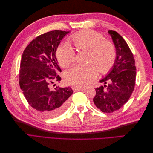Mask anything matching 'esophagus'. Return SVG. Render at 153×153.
I'll return each mask as SVG.
<instances>
[{"instance_id":"34e87169","label":"esophagus","mask_w":153,"mask_h":153,"mask_svg":"<svg viewBox=\"0 0 153 153\" xmlns=\"http://www.w3.org/2000/svg\"><path fill=\"white\" fill-rule=\"evenodd\" d=\"M73 91H82L85 89L84 87H76V86H74L73 87Z\"/></svg>"}]
</instances>
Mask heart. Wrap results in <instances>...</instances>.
<instances>
[{"instance_id": "1", "label": "heart", "mask_w": 153, "mask_h": 153, "mask_svg": "<svg viewBox=\"0 0 153 153\" xmlns=\"http://www.w3.org/2000/svg\"><path fill=\"white\" fill-rule=\"evenodd\" d=\"M104 40L102 35L91 30L80 31L73 36L76 48L89 53L88 61L94 63L103 73L110 70L116 57L114 45ZM56 56L60 66L66 68L73 61L75 53L70 45L64 43L58 47ZM97 75L98 69L94 64L78 65L68 69L64 74V79L68 84L81 87L89 84Z\"/></svg>"}]
</instances>
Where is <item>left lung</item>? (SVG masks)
Here are the masks:
<instances>
[{
    "label": "left lung",
    "mask_w": 153,
    "mask_h": 153,
    "mask_svg": "<svg viewBox=\"0 0 153 153\" xmlns=\"http://www.w3.org/2000/svg\"><path fill=\"white\" fill-rule=\"evenodd\" d=\"M114 44L116 57L112 68L100 80L104 85L96 88L94 103L101 112L112 113L128 101L135 85L136 67L133 55L123 37L109 30Z\"/></svg>",
    "instance_id": "left-lung-1"
}]
</instances>
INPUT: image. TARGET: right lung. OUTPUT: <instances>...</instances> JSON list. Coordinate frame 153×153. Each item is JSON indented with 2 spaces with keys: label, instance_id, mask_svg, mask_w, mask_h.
I'll list each match as a JSON object with an SVG mask.
<instances>
[{
  "label": "right lung",
  "instance_id": "right-lung-1",
  "mask_svg": "<svg viewBox=\"0 0 153 153\" xmlns=\"http://www.w3.org/2000/svg\"><path fill=\"white\" fill-rule=\"evenodd\" d=\"M69 31L48 32L32 40L22 55L19 84L29 104L39 115L47 118L57 117L69 105L73 94L69 87L50 89L51 83L60 82L61 69L56 51L61 40Z\"/></svg>",
  "mask_w": 153,
  "mask_h": 153
}]
</instances>
